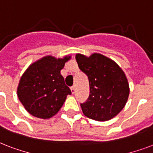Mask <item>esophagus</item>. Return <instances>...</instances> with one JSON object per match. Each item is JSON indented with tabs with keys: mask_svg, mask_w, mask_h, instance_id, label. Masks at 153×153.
<instances>
[{
	"mask_svg": "<svg viewBox=\"0 0 153 153\" xmlns=\"http://www.w3.org/2000/svg\"><path fill=\"white\" fill-rule=\"evenodd\" d=\"M71 93L74 94L75 93V87H74V86H71Z\"/></svg>",
	"mask_w": 153,
	"mask_h": 153,
	"instance_id": "esophagus-1",
	"label": "esophagus"
}]
</instances>
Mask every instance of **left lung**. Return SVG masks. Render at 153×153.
Returning a JSON list of instances; mask_svg holds the SVG:
<instances>
[{
    "label": "left lung",
    "mask_w": 153,
    "mask_h": 153,
    "mask_svg": "<svg viewBox=\"0 0 153 153\" xmlns=\"http://www.w3.org/2000/svg\"><path fill=\"white\" fill-rule=\"evenodd\" d=\"M79 69L87 75L90 95L81 103L85 116L104 121L115 117L126 105L129 94L128 81L116 62L101 54L75 56Z\"/></svg>",
    "instance_id": "left-lung-1"
}]
</instances>
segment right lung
Masks as SVG:
<instances>
[{"label": "right lung", "instance_id": "1", "mask_svg": "<svg viewBox=\"0 0 153 153\" xmlns=\"http://www.w3.org/2000/svg\"><path fill=\"white\" fill-rule=\"evenodd\" d=\"M71 57L46 56L32 63L20 79L17 95L28 113L48 119L58 113L71 91L60 71Z\"/></svg>", "mask_w": 153, "mask_h": 153}]
</instances>
